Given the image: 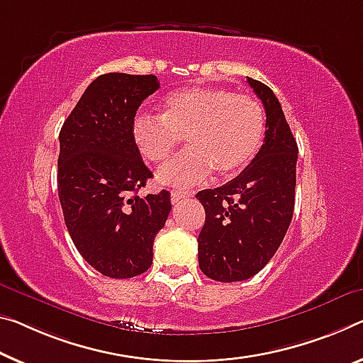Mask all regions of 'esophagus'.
<instances>
[{"label": "esophagus", "mask_w": 363, "mask_h": 363, "mask_svg": "<svg viewBox=\"0 0 363 363\" xmlns=\"http://www.w3.org/2000/svg\"><path fill=\"white\" fill-rule=\"evenodd\" d=\"M189 196H193V194L191 193H186V191H178V189H174V191H172V194H170V199H172V203H174V204H178V203H180V201L186 199Z\"/></svg>", "instance_id": "34e87169"}]
</instances>
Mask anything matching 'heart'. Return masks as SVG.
I'll return each mask as SVG.
<instances>
[{
    "instance_id": "obj_1",
    "label": "heart",
    "mask_w": 363,
    "mask_h": 363,
    "mask_svg": "<svg viewBox=\"0 0 363 363\" xmlns=\"http://www.w3.org/2000/svg\"><path fill=\"white\" fill-rule=\"evenodd\" d=\"M264 126V110L255 97L224 87H189L164 97L162 115H136L131 136L150 164H162L185 138L189 147L157 172V182L188 189L213 170L232 177L245 169L261 146Z\"/></svg>"
}]
</instances>
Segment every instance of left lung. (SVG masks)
I'll list each match as a JSON object with an SVG mask.
<instances>
[{
  "instance_id": "1",
  "label": "left lung",
  "mask_w": 363,
  "mask_h": 363,
  "mask_svg": "<svg viewBox=\"0 0 363 363\" xmlns=\"http://www.w3.org/2000/svg\"><path fill=\"white\" fill-rule=\"evenodd\" d=\"M247 81L264 105L263 146L238 177L196 194L206 211L199 269L219 282L258 274L281 247L294 216L297 143L274 92L252 77Z\"/></svg>"
}]
</instances>
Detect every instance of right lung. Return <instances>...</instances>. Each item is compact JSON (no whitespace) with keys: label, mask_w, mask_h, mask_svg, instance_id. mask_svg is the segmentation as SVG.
<instances>
[{"label":"right lung","mask_w":363,"mask_h":363,"mask_svg":"<svg viewBox=\"0 0 363 363\" xmlns=\"http://www.w3.org/2000/svg\"><path fill=\"white\" fill-rule=\"evenodd\" d=\"M152 74L108 72L94 79L60 131L58 196L72 243L100 274L128 279L152 264V245L170 214V193L139 196L152 178L133 143Z\"/></svg>","instance_id":"add662e5"}]
</instances>
